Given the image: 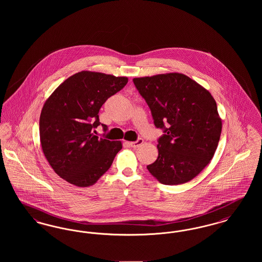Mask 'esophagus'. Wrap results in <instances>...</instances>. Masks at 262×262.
<instances>
[{
	"label": "esophagus",
	"mask_w": 262,
	"mask_h": 262,
	"mask_svg": "<svg viewBox=\"0 0 262 262\" xmlns=\"http://www.w3.org/2000/svg\"><path fill=\"white\" fill-rule=\"evenodd\" d=\"M143 143V139L142 138H138L137 141H133V142H128V144H129V146H132V147H138V146H140L141 144Z\"/></svg>",
	"instance_id": "1"
}]
</instances>
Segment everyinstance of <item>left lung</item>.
<instances>
[{"mask_svg": "<svg viewBox=\"0 0 262 262\" xmlns=\"http://www.w3.org/2000/svg\"><path fill=\"white\" fill-rule=\"evenodd\" d=\"M149 106L154 125L164 129L158 157L147 166L164 185L191 181L210 163L217 149L222 120L211 93L179 73L134 78Z\"/></svg>", "mask_w": 262, "mask_h": 262, "instance_id": "1", "label": "left lung"}]
</instances>
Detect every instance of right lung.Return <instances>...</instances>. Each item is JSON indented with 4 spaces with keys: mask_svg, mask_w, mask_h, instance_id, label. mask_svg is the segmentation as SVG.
Listing matches in <instances>:
<instances>
[{
    "mask_svg": "<svg viewBox=\"0 0 262 262\" xmlns=\"http://www.w3.org/2000/svg\"><path fill=\"white\" fill-rule=\"evenodd\" d=\"M128 78L82 71L54 90L42 108V151L55 173L76 187L93 186L111 167L121 141L94 136L100 108L125 88ZM103 125L104 130L107 126Z\"/></svg>",
    "mask_w": 262,
    "mask_h": 262,
    "instance_id": "right-lung-1",
    "label": "right lung"
}]
</instances>
